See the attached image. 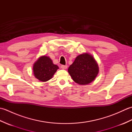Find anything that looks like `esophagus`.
Masks as SVG:
<instances>
[{"label":"esophagus","mask_w":132,"mask_h":132,"mask_svg":"<svg viewBox=\"0 0 132 132\" xmlns=\"http://www.w3.org/2000/svg\"><path fill=\"white\" fill-rule=\"evenodd\" d=\"M61 69H66L67 68H68V66H67V65H63V64H62V65L61 66Z\"/></svg>","instance_id":"obj_1"}]
</instances>
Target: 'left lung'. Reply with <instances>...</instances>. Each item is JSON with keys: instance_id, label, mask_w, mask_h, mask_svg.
Segmentation results:
<instances>
[{"instance_id": "8db88e82", "label": "left lung", "mask_w": 132, "mask_h": 132, "mask_svg": "<svg viewBox=\"0 0 132 132\" xmlns=\"http://www.w3.org/2000/svg\"><path fill=\"white\" fill-rule=\"evenodd\" d=\"M68 72L75 82L85 85L95 79L99 72V68L93 57L85 53L75 58L69 68Z\"/></svg>"}]
</instances>
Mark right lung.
I'll return each mask as SVG.
<instances>
[{
  "mask_svg": "<svg viewBox=\"0 0 132 132\" xmlns=\"http://www.w3.org/2000/svg\"><path fill=\"white\" fill-rule=\"evenodd\" d=\"M58 69V66L53 64L51 59L43 56L35 63L33 70L37 79L42 82H46L51 79Z\"/></svg>",
  "mask_w": 132,
  "mask_h": 132,
  "instance_id": "right-lung-1",
  "label": "right lung"
}]
</instances>
